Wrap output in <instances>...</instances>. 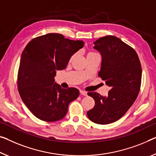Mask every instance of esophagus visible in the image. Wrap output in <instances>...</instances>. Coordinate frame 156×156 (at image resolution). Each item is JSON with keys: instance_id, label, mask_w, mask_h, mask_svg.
Masks as SVG:
<instances>
[{"instance_id": "34e87169", "label": "esophagus", "mask_w": 156, "mask_h": 156, "mask_svg": "<svg viewBox=\"0 0 156 156\" xmlns=\"http://www.w3.org/2000/svg\"><path fill=\"white\" fill-rule=\"evenodd\" d=\"M80 93L81 95H84V96H86V95H87V92L84 91V90H80Z\"/></svg>"}]
</instances>
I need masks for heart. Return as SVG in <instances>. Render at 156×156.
Returning <instances> with one entry per match:
<instances>
[{"label": "heart", "instance_id": "b5f03b06", "mask_svg": "<svg viewBox=\"0 0 156 156\" xmlns=\"http://www.w3.org/2000/svg\"><path fill=\"white\" fill-rule=\"evenodd\" d=\"M93 54V53H88V54Z\"/></svg>", "mask_w": 156, "mask_h": 156}]
</instances>
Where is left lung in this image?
Returning <instances> with one entry per match:
<instances>
[{"label":"left lung","mask_w":156,"mask_h":156,"mask_svg":"<svg viewBox=\"0 0 156 156\" xmlns=\"http://www.w3.org/2000/svg\"><path fill=\"white\" fill-rule=\"evenodd\" d=\"M101 54L98 76L110 86L107 96L96 92L88 95L95 106L87 112L90 121L105 125L118 121L135 101L142 81V67L136 51L119 37L107 35L93 42Z\"/></svg>","instance_id":"8db88e82"}]
</instances>
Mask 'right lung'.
<instances>
[{"mask_svg":"<svg viewBox=\"0 0 156 156\" xmlns=\"http://www.w3.org/2000/svg\"><path fill=\"white\" fill-rule=\"evenodd\" d=\"M82 40H71L58 33H49L28 42L21 56L18 90L26 106L40 120L54 122L63 119L70 103L80 91L63 88L54 77L66 68L69 61L83 48Z\"/></svg>","mask_w":156,"mask_h":156,"instance_id":"add662e5","label":"right lung"}]
</instances>
